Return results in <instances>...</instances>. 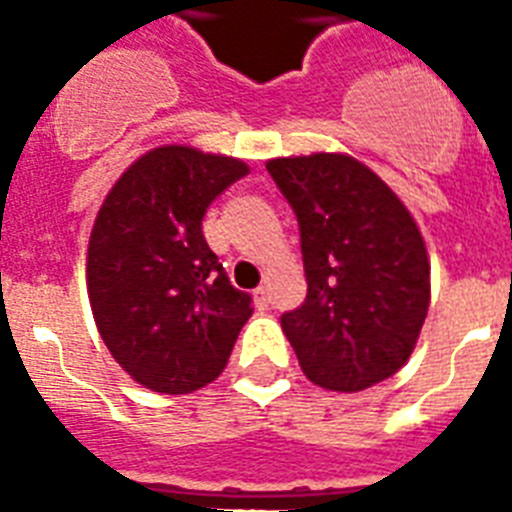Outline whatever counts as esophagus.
<instances>
[{
	"instance_id": "esophagus-1",
	"label": "esophagus",
	"mask_w": 512,
	"mask_h": 512,
	"mask_svg": "<svg viewBox=\"0 0 512 512\" xmlns=\"http://www.w3.org/2000/svg\"><path fill=\"white\" fill-rule=\"evenodd\" d=\"M255 305L260 311H268V305H271V292H268V287L255 289Z\"/></svg>"
}]
</instances>
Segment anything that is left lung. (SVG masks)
Segmentation results:
<instances>
[{"mask_svg": "<svg viewBox=\"0 0 512 512\" xmlns=\"http://www.w3.org/2000/svg\"><path fill=\"white\" fill-rule=\"evenodd\" d=\"M300 225L308 295L281 316L305 377L356 393L412 356L430 305L420 228L369 167L342 154L271 159Z\"/></svg>", "mask_w": 512, "mask_h": 512, "instance_id": "1", "label": "left lung"}]
</instances>
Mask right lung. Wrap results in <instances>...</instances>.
Listing matches in <instances>:
<instances>
[{"label":"right lung","mask_w":512,"mask_h":512,"mask_svg":"<svg viewBox=\"0 0 512 512\" xmlns=\"http://www.w3.org/2000/svg\"><path fill=\"white\" fill-rule=\"evenodd\" d=\"M249 167L188 146L148 151L103 201L87 249L98 332L132 380L191 393L223 372L252 316L209 249L207 207Z\"/></svg>","instance_id":"add662e5"}]
</instances>
